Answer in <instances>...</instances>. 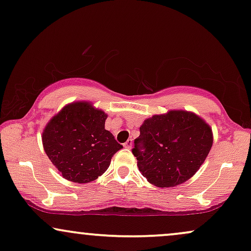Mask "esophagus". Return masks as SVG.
I'll return each instance as SVG.
<instances>
[{"label": "esophagus", "instance_id": "34e87169", "mask_svg": "<svg viewBox=\"0 0 251 251\" xmlns=\"http://www.w3.org/2000/svg\"><path fill=\"white\" fill-rule=\"evenodd\" d=\"M123 145H125V148H126V149H131L132 139H128V141H126Z\"/></svg>", "mask_w": 251, "mask_h": 251}]
</instances>
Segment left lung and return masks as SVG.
<instances>
[{
    "instance_id": "left-lung-1",
    "label": "left lung",
    "mask_w": 251,
    "mask_h": 251,
    "mask_svg": "<svg viewBox=\"0 0 251 251\" xmlns=\"http://www.w3.org/2000/svg\"><path fill=\"white\" fill-rule=\"evenodd\" d=\"M132 154L139 172L158 188H173L197 173L213 144L209 123L196 113L169 109L142 123ZM144 151L139 150L140 145Z\"/></svg>"
}]
</instances>
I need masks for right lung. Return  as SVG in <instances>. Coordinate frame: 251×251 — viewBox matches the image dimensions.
<instances>
[{
  "instance_id": "obj_1",
  "label": "right lung",
  "mask_w": 251,
  "mask_h": 251,
  "mask_svg": "<svg viewBox=\"0 0 251 251\" xmlns=\"http://www.w3.org/2000/svg\"><path fill=\"white\" fill-rule=\"evenodd\" d=\"M107 114L87 100L67 103L42 130V145L58 174L90 183L107 171L123 146L105 129Z\"/></svg>"
}]
</instances>
